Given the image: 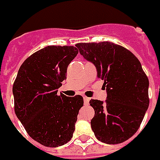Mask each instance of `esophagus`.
<instances>
[{"label":"esophagus","mask_w":160,"mask_h":160,"mask_svg":"<svg viewBox=\"0 0 160 160\" xmlns=\"http://www.w3.org/2000/svg\"><path fill=\"white\" fill-rule=\"evenodd\" d=\"M89 102H90V98H88V97H83V102H84V105H88Z\"/></svg>","instance_id":"obj_1"}]
</instances>
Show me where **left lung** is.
I'll return each mask as SVG.
<instances>
[{
    "mask_svg": "<svg viewBox=\"0 0 160 160\" xmlns=\"http://www.w3.org/2000/svg\"><path fill=\"white\" fill-rule=\"evenodd\" d=\"M76 46L94 64L104 80L105 102L91 100L94 109L91 126L96 138L107 144L125 142L137 132L149 107V79L130 51L110 42H80Z\"/></svg>",
    "mask_w": 160,
    "mask_h": 160,
    "instance_id": "obj_1",
    "label": "left lung"
}]
</instances>
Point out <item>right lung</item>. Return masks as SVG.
Here are the masks:
<instances>
[{
    "label": "right lung",
    "instance_id": "obj_1",
    "mask_svg": "<svg viewBox=\"0 0 160 160\" xmlns=\"http://www.w3.org/2000/svg\"><path fill=\"white\" fill-rule=\"evenodd\" d=\"M77 53L74 46H47L28 57L18 72L12 88L16 116L43 146L58 147L73 137L83 99L58 95V89Z\"/></svg>",
    "mask_w": 160,
    "mask_h": 160
}]
</instances>
